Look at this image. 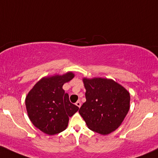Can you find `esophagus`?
<instances>
[{
	"label": "esophagus",
	"mask_w": 158,
	"mask_h": 158,
	"mask_svg": "<svg viewBox=\"0 0 158 158\" xmlns=\"http://www.w3.org/2000/svg\"><path fill=\"white\" fill-rule=\"evenodd\" d=\"M76 105L78 107H81V102H80V101H77V102L76 103Z\"/></svg>",
	"instance_id": "34e87169"
}]
</instances>
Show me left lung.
I'll list each match as a JSON object with an SVG mask.
<instances>
[{
	"mask_svg": "<svg viewBox=\"0 0 158 158\" xmlns=\"http://www.w3.org/2000/svg\"><path fill=\"white\" fill-rule=\"evenodd\" d=\"M86 101L79 113L89 129L107 135L121 125L129 110L130 95L113 79L84 78Z\"/></svg>",
	"mask_w": 158,
	"mask_h": 158,
	"instance_id": "1",
	"label": "left lung"
}]
</instances>
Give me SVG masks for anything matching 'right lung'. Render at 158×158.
Listing matches in <instances>:
<instances>
[{
    "mask_svg": "<svg viewBox=\"0 0 158 158\" xmlns=\"http://www.w3.org/2000/svg\"><path fill=\"white\" fill-rule=\"evenodd\" d=\"M74 77L72 72L42 78L26 98V107L31 122L41 132L53 135L65 130L69 117L79 107L69 101L63 85Z\"/></svg>",
    "mask_w": 158,
    "mask_h": 158,
    "instance_id": "obj_1",
    "label": "right lung"
}]
</instances>
